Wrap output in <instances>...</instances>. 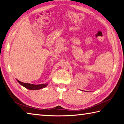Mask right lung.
Returning <instances> with one entry per match:
<instances>
[{
  "mask_svg": "<svg viewBox=\"0 0 124 124\" xmlns=\"http://www.w3.org/2000/svg\"><path fill=\"white\" fill-rule=\"evenodd\" d=\"M18 82L21 85L24 86V87L27 88V89L30 90H40L41 88H45L48 85V83L43 84H39V85H35V84H31L29 83H23L22 81L18 80L17 79Z\"/></svg>",
  "mask_w": 124,
  "mask_h": 124,
  "instance_id": "right-lung-1",
  "label": "right lung"
}]
</instances>
